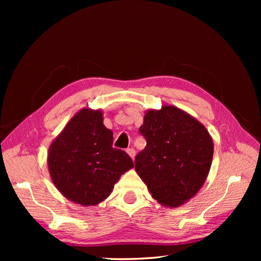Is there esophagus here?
Here are the masks:
<instances>
[{
	"label": "esophagus",
	"mask_w": 261,
	"mask_h": 261,
	"mask_svg": "<svg viewBox=\"0 0 261 261\" xmlns=\"http://www.w3.org/2000/svg\"><path fill=\"white\" fill-rule=\"evenodd\" d=\"M126 151H127V153H128V155L132 158V159L134 160V158H135V154H136V152H135V150H134L133 148H129V149H127L126 150Z\"/></svg>",
	"instance_id": "esophagus-1"
}]
</instances>
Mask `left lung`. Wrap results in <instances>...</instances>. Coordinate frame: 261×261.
<instances>
[{
    "mask_svg": "<svg viewBox=\"0 0 261 261\" xmlns=\"http://www.w3.org/2000/svg\"><path fill=\"white\" fill-rule=\"evenodd\" d=\"M139 132L147 146L135 158L137 174L162 206H181L209 174L213 141L208 129L181 109L164 105L147 110Z\"/></svg>",
    "mask_w": 261,
    "mask_h": 261,
    "instance_id": "1",
    "label": "left lung"
}]
</instances>
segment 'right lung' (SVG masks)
<instances>
[{
    "instance_id": "add662e5",
    "label": "right lung",
    "mask_w": 261,
    "mask_h": 261,
    "mask_svg": "<svg viewBox=\"0 0 261 261\" xmlns=\"http://www.w3.org/2000/svg\"><path fill=\"white\" fill-rule=\"evenodd\" d=\"M112 144L113 132L105 126L102 110H80L49 147L48 169L58 191L85 207L107 199L134 167L129 155Z\"/></svg>"
}]
</instances>
